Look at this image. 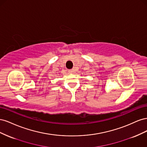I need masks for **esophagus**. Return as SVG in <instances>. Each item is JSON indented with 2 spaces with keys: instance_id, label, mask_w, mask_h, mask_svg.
I'll return each mask as SVG.
<instances>
[{
  "instance_id": "34e87169",
  "label": "esophagus",
  "mask_w": 147,
  "mask_h": 147,
  "mask_svg": "<svg viewBox=\"0 0 147 147\" xmlns=\"http://www.w3.org/2000/svg\"><path fill=\"white\" fill-rule=\"evenodd\" d=\"M75 69H70V70H69V73H74V72H75Z\"/></svg>"
}]
</instances>
